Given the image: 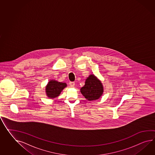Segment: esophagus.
<instances>
[{"label":"esophagus","mask_w":155,"mask_h":155,"mask_svg":"<svg viewBox=\"0 0 155 155\" xmlns=\"http://www.w3.org/2000/svg\"><path fill=\"white\" fill-rule=\"evenodd\" d=\"M69 85L71 86V87H74L75 86V83L73 82H69Z\"/></svg>","instance_id":"1"}]
</instances>
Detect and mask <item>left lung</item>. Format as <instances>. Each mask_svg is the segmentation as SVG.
I'll use <instances>...</instances> for the list:
<instances>
[{
	"label": "left lung",
	"instance_id": "left-lung-1",
	"mask_svg": "<svg viewBox=\"0 0 155 155\" xmlns=\"http://www.w3.org/2000/svg\"><path fill=\"white\" fill-rule=\"evenodd\" d=\"M80 90L87 100L93 101L102 96L104 88L101 82L94 74H91L86 79L84 86Z\"/></svg>",
	"mask_w": 155,
	"mask_h": 155
}]
</instances>
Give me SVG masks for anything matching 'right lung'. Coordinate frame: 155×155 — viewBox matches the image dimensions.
<instances>
[{"label":"right lung","mask_w":155,"mask_h":155,"mask_svg":"<svg viewBox=\"0 0 155 155\" xmlns=\"http://www.w3.org/2000/svg\"><path fill=\"white\" fill-rule=\"evenodd\" d=\"M66 87L67 84L65 83L59 82L55 80H51L46 86V94L50 98L57 97Z\"/></svg>","instance_id":"1"}]
</instances>
